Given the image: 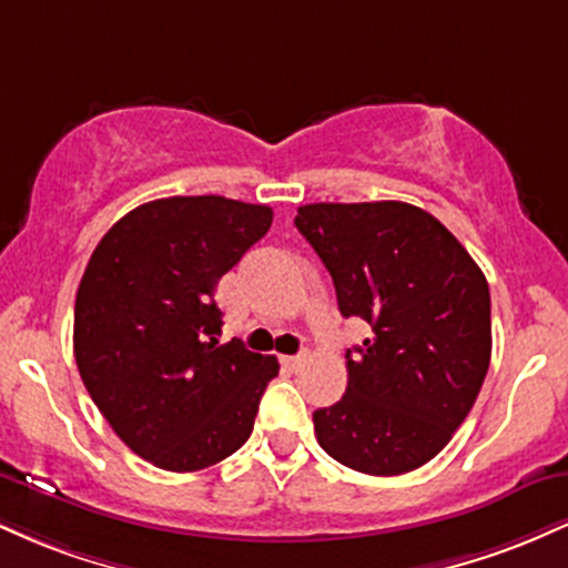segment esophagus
Masks as SVG:
<instances>
[{
  "label": "esophagus",
  "mask_w": 568,
  "mask_h": 568,
  "mask_svg": "<svg viewBox=\"0 0 568 568\" xmlns=\"http://www.w3.org/2000/svg\"><path fill=\"white\" fill-rule=\"evenodd\" d=\"M280 363H283L288 371H298L306 363V355H283L280 357Z\"/></svg>",
  "instance_id": "obj_1"
}]
</instances>
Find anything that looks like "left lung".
Returning <instances> with one entry per match:
<instances>
[{
  "label": "left lung",
  "instance_id": "left-lung-1",
  "mask_svg": "<svg viewBox=\"0 0 568 568\" xmlns=\"http://www.w3.org/2000/svg\"><path fill=\"white\" fill-rule=\"evenodd\" d=\"M296 230L334 277L338 312L371 325L347 352V393L317 408L323 452L366 475L427 465L467 419L491 361L480 266L408 202H315Z\"/></svg>",
  "mask_w": 568,
  "mask_h": 568
}]
</instances>
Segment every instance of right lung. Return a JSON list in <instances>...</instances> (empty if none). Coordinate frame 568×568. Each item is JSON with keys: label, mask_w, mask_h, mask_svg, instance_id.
<instances>
[{"label": "right lung", "mask_w": 568, "mask_h": 568, "mask_svg": "<svg viewBox=\"0 0 568 568\" xmlns=\"http://www.w3.org/2000/svg\"><path fill=\"white\" fill-rule=\"evenodd\" d=\"M272 207L165 197L101 237L74 304V357L122 443L171 473L216 465L251 438L272 355L221 344L219 280L270 232Z\"/></svg>", "instance_id": "right-lung-1"}]
</instances>
